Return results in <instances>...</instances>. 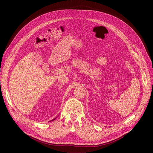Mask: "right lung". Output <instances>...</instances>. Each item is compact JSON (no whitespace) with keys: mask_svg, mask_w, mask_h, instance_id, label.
<instances>
[{"mask_svg":"<svg viewBox=\"0 0 153 153\" xmlns=\"http://www.w3.org/2000/svg\"><path fill=\"white\" fill-rule=\"evenodd\" d=\"M55 119H52V121H53V120H55Z\"/></svg>","mask_w":153,"mask_h":153,"instance_id":"add662e5","label":"right lung"}]
</instances>
